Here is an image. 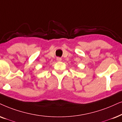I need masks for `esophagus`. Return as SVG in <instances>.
<instances>
[{"mask_svg":"<svg viewBox=\"0 0 122 122\" xmlns=\"http://www.w3.org/2000/svg\"><path fill=\"white\" fill-rule=\"evenodd\" d=\"M56 60H57L58 61H61V58L59 57H57V58H56Z\"/></svg>","mask_w":122,"mask_h":122,"instance_id":"esophagus-1","label":"esophagus"}]
</instances>
